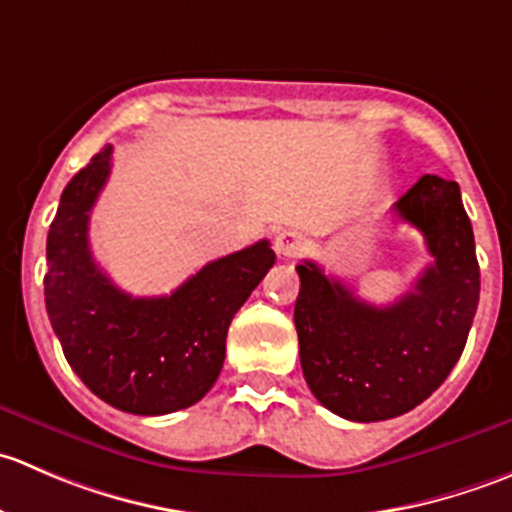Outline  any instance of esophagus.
I'll return each instance as SVG.
<instances>
[{
    "label": "esophagus",
    "instance_id": "esophagus-1",
    "mask_svg": "<svg viewBox=\"0 0 512 512\" xmlns=\"http://www.w3.org/2000/svg\"><path fill=\"white\" fill-rule=\"evenodd\" d=\"M275 250L280 257H297L304 250V235L297 230L277 232Z\"/></svg>",
    "mask_w": 512,
    "mask_h": 512
}]
</instances>
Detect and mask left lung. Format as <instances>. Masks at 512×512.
Listing matches in <instances>:
<instances>
[{"instance_id":"8db88e82","label":"left lung","mask_w":512,"mask_h":512,"mask_svg":"<svg viewBox=\"0 0 512 512\" xmlns=\"http://www.w3.org/2000/svg\"><path fill=\"white\" fill-rule=\"evenodd\" d=\"M394 213L421 232L433 257L394 304L374 307L314 262L297 265L294 327L304 379L319 404L359 423L426 401L461 359L478 309L476 240L456 180L423 175Z\"/></svg>"}]
</instances>
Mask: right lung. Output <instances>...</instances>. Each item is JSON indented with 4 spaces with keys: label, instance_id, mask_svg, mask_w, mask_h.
I'll list each match as a JSON object with an SVG mask.
<instances>
[{
    "label": "right lung",
    "instance_id": "add662e5",
    "mask_svg": "<svg viewBox=\"0 0 512 512\" xmlns=\"http://www.w3.org/2000/svg\"><path fill=\"white\" fill-rule=\"evenodd\" d=\"M106 146L61 193L46 237L44 299L66 361L91 391L126 414L163 416L198 404L218 381L227 327L275 252L260 240L208 262L165 297H131L89 247V220L111 173Z\"/></svg>",
    "mask_w": 512,
    "mask_h": 512
}]
</instances>
